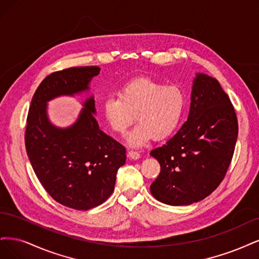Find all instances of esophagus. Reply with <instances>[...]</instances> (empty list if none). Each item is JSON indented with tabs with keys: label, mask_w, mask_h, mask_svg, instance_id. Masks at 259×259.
Masks as SVG:
<instances>
[{
	"label": "esophagus",
	"mask_w": 259,
	"mask_h": 259,
	"mask_svg": "<svg viewBox=\"0 0 259 259\" xmlns=\"http://www.w3.org/2000/svg\"><path fill=\"white\" fill-rule=\"evenodd\" d=\"M128 157H129V158H131V159H135V160H137V159H139V158L141 157V155H140V153H138V152H135V151H129V152H128Z\"/></svg>",
	"instance_id": "34e87169"
}]
</instances>
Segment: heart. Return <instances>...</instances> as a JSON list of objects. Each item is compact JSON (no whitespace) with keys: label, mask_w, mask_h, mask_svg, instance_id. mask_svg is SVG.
Segmentation results:
<instances>
[{"label":"heart","mask_w":259,"mask_h":259,"mask_svg":"<svg viewBox=\"0 0 259 259\" xmlns=\"http://www.w3.org/2000/svg\"><path fill=\"white\" fill-rule=\"evenodd\" d=\"M185 110V94L178 85L137 78L101 103V114L113 132L124 135L135 118L139 121L127 138L131 146H143L154 138L163 140L178 129Z\"/></svg>","instance_id":"heart-1"}]
</instances>
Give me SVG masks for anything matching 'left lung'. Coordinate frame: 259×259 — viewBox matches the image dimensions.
<instances>
[{
	"instance_id": "left-lung-1",
	"label": "left lung",
	"mask_w": 259,
	"mask_h": 259,
	"mask_svg": "<svg viewBox=\"0 0 259 259\" xmlns=\"http://www.w3.org/2000/svg\"><path fill=\"white\" fill-rule=\"evenodd\" d=\"M190 101L187 121L151 152L160 164L151 193L169 205H188L211 195L227 173L238 138L235 108L215 78L198 73Z\"/></svg>"
}]
</instances>
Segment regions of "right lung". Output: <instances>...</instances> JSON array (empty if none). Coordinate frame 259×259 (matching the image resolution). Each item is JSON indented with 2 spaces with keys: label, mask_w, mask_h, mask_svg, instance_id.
<instances>
[{
  "label": "right lung",
  "mask_w": 259,
  "mask_h": 259,
  "mask_svg": "<svg viewBox=\"0 0 259 259\" xmlns=\"http://www.w3.org/2000/svg\"><path fill=\"white\" fill-rule=\"evenodd\" d=\"M99 73L98 66H75L48 75L32 98L24 135L40 184L57 202L80 211L102 204L113 194L117 170L126 162V148L100 130L93 96L69 128L49 121L47 102L88 90Z\"/></svg>",
  "instance_id": "right-lung-1"
}]
</instances>
